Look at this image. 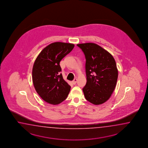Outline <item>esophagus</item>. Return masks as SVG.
<instances>
[{
    "label": "esophagus",
    "instance_id": "1",
    "mask_svg": "<svg viewBox=\"0 0 148 148\" xmlns=\"http://www.w3.org/2000/svg\"><path fill=\"white\" fill-rule=\"evenodd\" d=\"M77 79H74L73 81H72V83H73V85H75V84L77 83Z\"/></svg>",
    "mask_w": 148,
    "mask_h": 148
}]
</instances>
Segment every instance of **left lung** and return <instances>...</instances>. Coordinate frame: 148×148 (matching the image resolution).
Segmentation results:
<instances>
[{"instance_id":"1","label":"left lung","mask_w":148,"mask_h":148,"mask_svg":"<svg viewBox=\"0 0 148 148\" xmlns=\"http://www.w3.org/2000/svg\"><path fill=\"white\" fill-rule=\"evenodd\" d=\"M85 54L86 84L82 90L87 101L100 105L110 98L116 85L118 70L113 56L97 44L77 45Z\"/></svg>"}]
</instances>
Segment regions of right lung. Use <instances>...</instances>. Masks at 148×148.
Here are the masks:
<instances>
[{
  "label": "right lung",
  "mask_w": 148,
  "mask_h": 148,
  "mask_svg": "<svg viewBox=\"0 0 148 148\" xmlns=\"http://www.w3.org/2000/svg\"><path fill=\"white\" fill-rule=\"evenodd\" d=\"M74 47L71 43H51L41 51L35 61L32 70L35 89L39 96L49 104H60L69 93L71 87L63 79L60 62Z\"/></svg>",
  "instance_id": "add662e5"
}]
</instances>
